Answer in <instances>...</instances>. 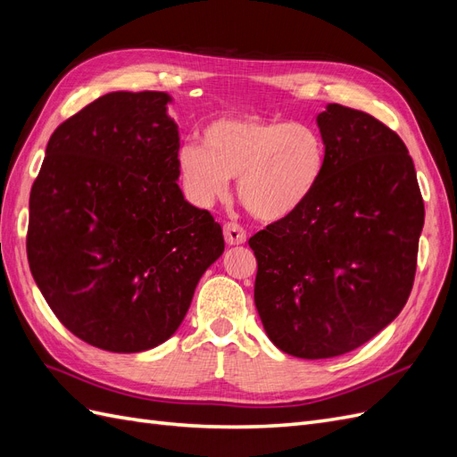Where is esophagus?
<instances>
[{"instance_id": "34e87169", "label": "esophagus", "mask_w": 457, "mask_h": 457, "mask_svg": "<svg viewBox=\"0 0 457 457\" xmlns=\"http://www.w3.org/2000/svg\"><path fill=\"white\" fill-rule=\"evenodd\" d=\"M223 232H225V242L228 245H240L245 242V230L238 223H227Z\"/></svg>"}]
</instances>
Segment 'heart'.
<instances>
[{"mask_svg": "<svg viewBox=\"0 0 457 457\" xmlns=\"http://www.w3.org/2000/svg\"><path fill=\"white\" fill-rule=\"evenodd\" d=\"M326 163L320 133L307 123L259 116H225L185 143L177 165L188 196L210 207L237 177L238 200L267 223L297 212L318 185Z\"/></svg>", "mask_w": 457, "mask_h": 457, "instance_id": "obj_1", "label": "heart"}]
</instances>
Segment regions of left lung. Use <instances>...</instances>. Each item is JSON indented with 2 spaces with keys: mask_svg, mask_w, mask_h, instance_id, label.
Instances as JSON below:
<instances>
[{
  "mask_svg": "<svg viewBox=\"0 0 457 457\" xmlns=\"http://www.w3.org/2000/svg\"><path fill=\"white\" fill-rule=\"evenodd\" d=\"M316 126L320 181L297 212L250 238L262 328L307 361L354 351L400 314L425 220L416 168L395 131L331 103Z\"/></svg>",
  "mask_w": 457,
  "mask_h": 457,
  "instance_id": "obj_1",
  "label": "left lung"
}]
</instances>
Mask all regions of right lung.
Wrapping results in <instances>:
<instances>
[{"instance_id": "right-lung-1", "label": "right lung", "mask_w": 457, "mask_h": 457, "mask_svg": "<svg viewBox=\"0 0 457 457\" xmlns=\"http://www.w3.org/2000/svg\"><path fill=\"white\" fill-rule=\"evenodd\" d=\"M173 96L114 91L54 129L30 192L26 252L54 316L86 343L141 353L168 341L220 225L179 188Z\"/></svg>"}]
</instances>
